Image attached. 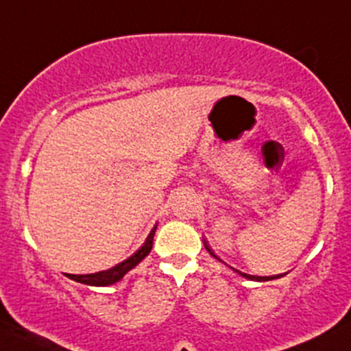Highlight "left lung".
Masks as SVG:
<instances>
[{
    "instance_id": "8db88e82",
    "label": "left lung",
    "mask_w": 351,
    "mask_h": 351,
    "mask_svg": "<svg viewBox=\"0 0 351 351\" xmlns=\"http://www.w3.org/2000/svg\"><path fill=\"white\" fill-rule=\"evenodd\" d=\"M205 248L208 250V252H210V255H213V256H215V253L211 252L210 246L206 245V241H205ZM215 258H218V256H215ZM240 275H241V276H245V278L256 280V282H268V280H275V278H280V276H283V275H276V276H253V275H246V273H241V271H240Z\"/></svg>"
}]
</instances>
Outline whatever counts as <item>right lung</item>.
Instances as JSON below:
<instances>
[{"instance_id": "1", "label": "right lung", "mask_w": 351, "mask_h": 351, "mask_svg": "<svg viewBox=\"0 0 351 351\" xmlns=\"http://www.w3.org/2000/svg\"><path fill=\"white\" fill-rule=\"evenodd\" d=\"M155 232H156V226L152 230V232H149L148 238H146L143 246H141V248L138 250L136 253H133L132 256L126 258L125 261L118 263L117 267L105 269V271L91 273V275H66V276H68V278L75 280V282L84 283V285H91V287H106V285L117 283L118 280H121L123 276H125L126 273L130 271V269L136 267V265L140 263V261L143 260V258L148 255L149 252H152L153 237H155Z\"/></svg>"}]
</instances>
